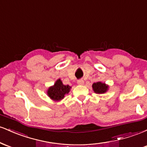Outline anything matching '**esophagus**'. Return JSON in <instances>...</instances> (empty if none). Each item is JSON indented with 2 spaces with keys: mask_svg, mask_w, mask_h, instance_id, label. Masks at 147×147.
Returning a JSON list of instances; mask_svg holds the SVG:
<instances>
[{
  "mask_svg": "<svg viewBox=\"0 0 147 147\" xmlns=\"http://www.w3.org/2000/svg\"><path fill=\"white\" fill-rule=\"evenodd\" d=\"M77 84H78L79 85H84V81L83 80V79H79V80L77 81Z\"/></svg>",
  "mask_w": 147,
  "mask_h": 147,
  "instance_id": "34e87169",
  "label": "esophagus"
}]
</instances>
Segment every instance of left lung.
Wrapping results in <instances>:
<instances>
[{
	"mask_svg": "<svg viewBox=\"0 0 147 147\" xmlns=\"http://www.w3.org/2000/svg\"><path fill=\"white\" fill-rule=\"evenodd\" d=\"M92 90L97 94H104L106 93L109 90V86L105 83L99 82L94 83L92 86Z\"/></svg>",
	"mask_w": 147,
	"mask_h": 147,
	"instance_id": "obj_1",
	"label": "left lung"
}]
</instances>
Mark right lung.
I'll return each mask as SVG.
<instances>
[{
	"label": "right lung",
	"mask_w": 147,
	"mask_h": 147,
	"mask_svg": "<svg viewBox=\"0 0 147 147\" xmlns=\"http://www.w3.org/2000/svg\"><path fill=\"white\" fill-rule=\"evenodd\" d=\"M71 88L69 85H64L61 79H58L53 86L48 88L47 95L52 100L59 102L65 97V95L69 93Z\"/></svg>",
	"instance_id": "1"
}]
</instances>
